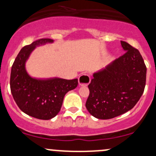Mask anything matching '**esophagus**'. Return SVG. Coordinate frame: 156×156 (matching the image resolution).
Segmentation results:
<instances>
[{
  "mask_svg": "<svg viewBox=\"0 0 156 156\" xmlns=\"http://www.w3.org/2000/svg\"><path fill=\"white\" fill-rule=\"evenodd\" d=\"M79 85L81 86H87L91 82V78L88 74H82L79 77Z\"/></svg>",
  "mask_w": 156,
  "mask_h": 156,
  "instance_id": "34e87169",
  "label": "esophagus"
}]
</instances>
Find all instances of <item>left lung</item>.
<instances>
[{
	"mask_svg": "<svg viewBox=\"0 0 156 156\" xmlns=\"http://www.w3.org/2000/svg\"><path fill=\"white\" fill-rule=\"evenodd\" d=\"M126 53L93 74L85 106L94 118H114L131 110L143 94L147 68L138 50L120 41Z\"/></svg>",
	"mask_w": 156,
	"mask_h": 156,
	"instance_id": "8db88e82",
	"label": "left lung"
}]
</instances>
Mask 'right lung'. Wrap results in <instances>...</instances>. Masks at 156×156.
Listing matches in <instances>:
<instances>
[{"label": "right lung", "mask_w": 156, "mask_h": 156, "mask_svg": "<svg viewBox=\"0 0 156 156\" xmlns=\"http://www.w3.org/2000/svg\"><path fill=\"white\" fill-rule=\"evenodd\" d=\"M51 38H41L24 47L12 66L10 89L16 104L23 112L41 120H50L59 112L67 92L76 88L78 80L31 76L26 62L36 47L53 43Z\"/></svg>", "instance_id": "add662e5"}]
</instances>
